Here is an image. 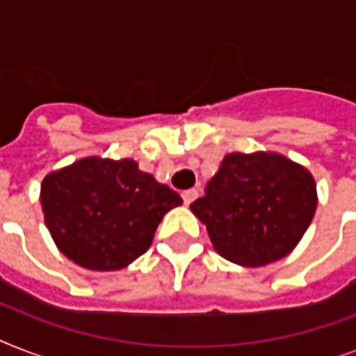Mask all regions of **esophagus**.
I'll use <instances>...</instances> for the list:
<instances>
[{
  "instance_id": "34e87169",
  "label": "esophagus",
  "mask_w": 356,
  "mask_h": 356,
  "mask_svg": "<svg viewBox=\"0 0 356 356\" xmlns=\"http://www.w3.org/2000/svg\"><path fill=\"white\" fill-rule=\"evenodd\" d=\"M195 197H197V190H195V188H188V190H184V192H183V200H184V203H186V205H190V203H192Z\"/></svg>"
}]
</instances>
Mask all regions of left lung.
Returning <instances> with one entry per match:
<instances>
[{
	"instance_id": "1",
	"label": "left lung",
	"mask_w": 356,
	"mask_h": 356,
	"mask_svg": "<svg viewBox=\"0 0 356 356\" xmlns=\"http://www.w3.org/2000/svg\"><path fill=\"white\" fill-rule=\"evenodd\" d=\"M314 179L275 153H229L190 209L231 262L264 266L286 257L316 212Z\"/></svg>"
}]
</instances>
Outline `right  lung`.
I'll return each instance as SVG.
<instances>
[{
	"mask_svg": "<svg viewBox=\"0 0 356 356\" xmlns=\"http://www.w3.org/2000/svg\"><path fill=\"white\" fill-rule=\"evenodd\" d=\"M42 209L57 248L88 270H122L151 245L181 195L131 159L88 156L42 183Z\"/></svg>",
	"mask_w": 356,
	"mask_h": 356,
	"instance_id": "obj_1",
	"label": "right lung"
}]
</instances>
